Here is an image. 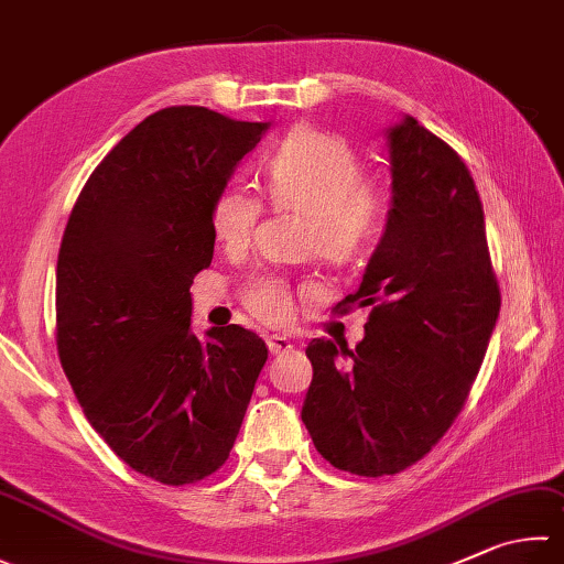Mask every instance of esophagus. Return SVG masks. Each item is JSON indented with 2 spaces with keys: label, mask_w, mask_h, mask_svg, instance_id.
<instances>
[{
  "label": "esophagus",
  "mask_w": 564,
  "mask_h": 564,
  "mask_svg": "<svg viewBox=\"0 0 564 564\" xmlns=\"http://www.w3.org/2000/svg\"><path fill=\"white\" fill-rule=\"evenodd\" d=\"M268 348L272 356H280V354H286V350H292V341L286 336L272 334V336H268Z\"/></svg>",
  "instance_id": "34e87169"
}]
</instances>
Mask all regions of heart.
<instances>
[{"label": "heart", "instance_id": "b5f03b06", "mask_svg": "<svg viewBox=\"0 0 564 564\" xmlns=\"http://www.w3.org/2000/svg\"><path fill=\"white\" fill-rule=\"evenodd\" d=\"M264 194L278 208L306 214L304 250L318 260L341 264L358 258L382 228L388 198L364 182V164L346 140L294 127L262 159ZM262 216L260 198L242 186L220 191L210 226L223 248L236 252L250 246ZM248 312L264 324H286L296 310L294 286L278 274L254 278L242 292Z\"/></svg>", "mask_w": 564, "mask_h": 564}]
</instances>
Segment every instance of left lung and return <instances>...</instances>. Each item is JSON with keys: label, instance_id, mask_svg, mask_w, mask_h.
Masks as SVG:
<instances>
[{"label": "left lung", "instance_id": "8db88e82", "mask_svg": "<svg viewBox=\"0 0 564 564\" xmlns=\"http://www.w3.org/2000/svg\"><path fill=\"white\" fill-rule=\"evenodd\" d=\"M392 208L358 292L356 348L314 338L302 422L316 452L356 476L400 474L430 454L469 398L501 286L464 159L414 120L392 127Z\"/></svg>", "mask_w": 564, "mask_h": 564}]
</instances>
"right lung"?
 I'll return each instance as SVG.
<instances>
[{
    "label": "right lung",
    "instance_id": "right-lung-1",
    "mask_svg": "<svg viewBox=\"0 0 564 564\" xmlns=\"http://www.w3.org/2000/svg\"><path fill=\"white\" fill-rule=\"evenodd\" d=\"M264 130L198 105L159 110L95 166L63 230V373L108 447L159 484L226 464L268 360L238 324L191 334L188 292L214 260L216 198Z\"/></svg>",
    "mask_w": 564,
    "mask_h": 564
}]
</instances>
